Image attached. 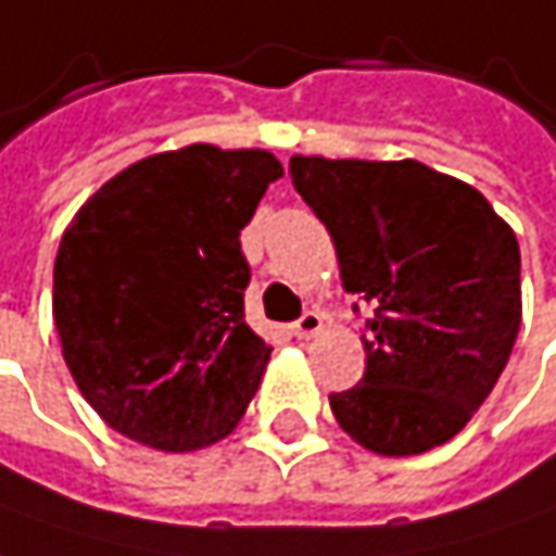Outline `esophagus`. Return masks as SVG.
<instances>
[{"label":"esophagus","instance_id":"esophagus-1","mask_svg":"<svg viewBox=\"0 0 556 556\" xmlns=\"http://www.w3.org/2000/svg\"><path fill=\"white\" fill-rule=\"evenodd\" d=\"M289 329H292L295 339H311V336H317V332L324 329V317H320L317 311H304L302 317L289 326Z\"/></svg>","mask_w":556,"mask_h":556}]
</instances>
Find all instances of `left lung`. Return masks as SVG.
<instances>
[{
    "label": "left lung",
    "instance_id": "1",
    "mask_svg": "<svg viewBox=\"0 0 556 556\" xmlns=\"http://www.w3.org/2000/svg\"><path fill=\"white\" fill-rule=\"evenodd\" d=\"M295 192L370 304L367 367L329 407L354 442L404 457L454 439L519 332V245L482 192L420 161H289ZM357 311V304H354Z\"/></svg>",
    "mask_w": 556,
    "mask_h": 556
}]
</instances>
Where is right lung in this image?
Wrapping results in <instances>:
<instances>
[{"label":"right lung","instance_id":"obj_1","mask_svg":"<svg viewBox=\"0 0 556 556\" xmlns=\"http://www.w3.org/2000/svg\"><path fill=\"white\" fill-rule=\"evenodd\" d=\"M279 177L270 152L189 146L136 161L77 211L52 314L67 370L111 429L192 451L242 420L274 349L245 324L239 232Z\"/></svg>","mask_w":556,"mask_h":556}]
</instances>
